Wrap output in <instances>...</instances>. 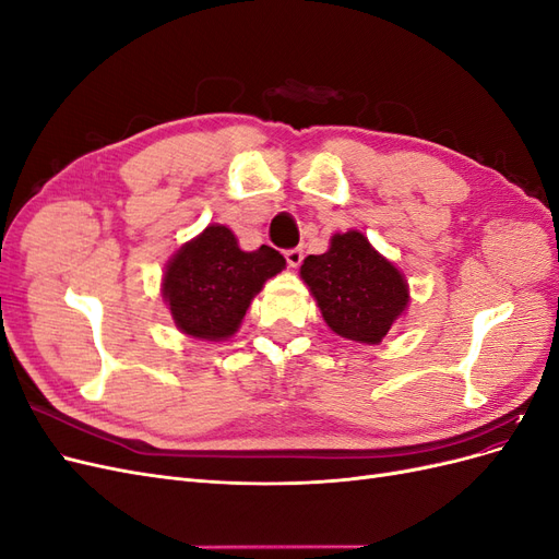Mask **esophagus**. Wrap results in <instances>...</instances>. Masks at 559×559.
<instances>
[{
    "label": "esophagus",
    "instance_id": "1",
    "mask_svg": "<svg viewBox=\"0 0 559 559\" xmlns=\"http://www.w3.org/2000/svg\"><path fill=\"white\" fill-rule=\"evenodd\" d=\"M284 257H286V263H289L292 267H298V265L302 263V249H300V247L286 249V251H284Z\"/></svg>",
    "mask_w": 559,
    "mask_h": 559
}]
</instances>
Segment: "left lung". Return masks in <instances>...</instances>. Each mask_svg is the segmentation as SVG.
Segmentation results:
<instances>
[{
  "label": "left lung",
  "instance_id": "8db88e82",
  "mask_svg": "<svg viewBox=\"0 0 559 559\" xmlns=\"http://www.w3.org/2000/svg\"><path fill=\"white\" fill-rule=\"evenodd\" d=\"M324 321L347 341L376 345L408 306L403 275L361 233H337L331 249L300 265Z\"/></svg>",
  "mask_w": 559,
  "mask_h": 559
}]
</instances>
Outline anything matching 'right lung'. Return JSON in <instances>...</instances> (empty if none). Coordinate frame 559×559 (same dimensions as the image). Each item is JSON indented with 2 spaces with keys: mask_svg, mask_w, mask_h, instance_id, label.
<instances>
[{
  "mask_svg": "<svg viewBox=\"0 0 559 559\" xmlns=\"http://www.w3.org/2000/svg\"><path fill=\"white\" fill-rule=\"evenodd\" d=\"M284 265L277 249L242 251L226 226H207L167 265L163 298L183 333L218 341L238 331L251 298Z\"/></svg>",
  "mask_w": 559,
  "mask_h": 559,
  "instance_id": "obj_1",
  "label": "right lung"
}]
</instances>
